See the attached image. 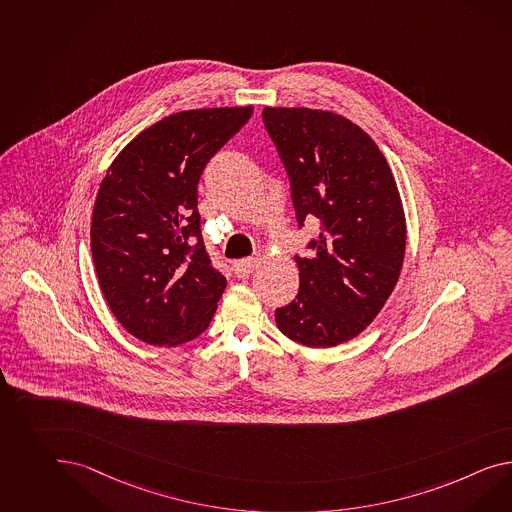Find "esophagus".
<instances>
[{
	"label": "esophagus",
	"instance_id": "esophagus-1",
	"mask_svg": "<svg viewBox=\"0 0 512 512\" xmlns=\"http://www.w3.org/2000/svg\"><path fill=\"white\" fill-rule=\"evenodd\" d=\"M262 263V256L260 254H256V256H252V258H245V260H239V262L234 263V273H236L239 278H243V276H249L258 265Z\"/></svg>",
	"mask_w": 512,
	"mask_h": 512
}]
</instances>
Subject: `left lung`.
Listing matches in <instances>:
<instances>
[{"mask_svg": "<svg viewBox=\"0 0 512 512\" xmlns=\"http://www.w3.org/2000/svg\"><path fill=\"white\" fill-rule=\"evenodd\" d=\"M262 115L299 226L321 224L312 254L295 256L299 293L276 308V327L306 347H334L366 330L394 291L407 247L403 202L379 146L349 118L308 107Z\"/></svg>", "mask_w": 512, "mask_h": 512, "instance_id": "left-lung-1", "label": "left lung"}]
</instances>
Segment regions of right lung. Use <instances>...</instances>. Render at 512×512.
<instances>
[{
    "mask_svg": "<svg viewBox=\"0 0 512 512\" xmlns=\"http://www.w3.org/2000/svg\"><path fill=\"white\" fill-rule=\"evenodd\" d=\"M252 109L174 113L107 169L92 210V262L109 310L137 340L176 347L210 325L226 278L202 243L198 180Z\"/></svg>",
    "mask_w": 512,
    "mask_h": 512,
    "instance_id": "right-lung-1",
    "label": "right lung"
}]
</instances>
